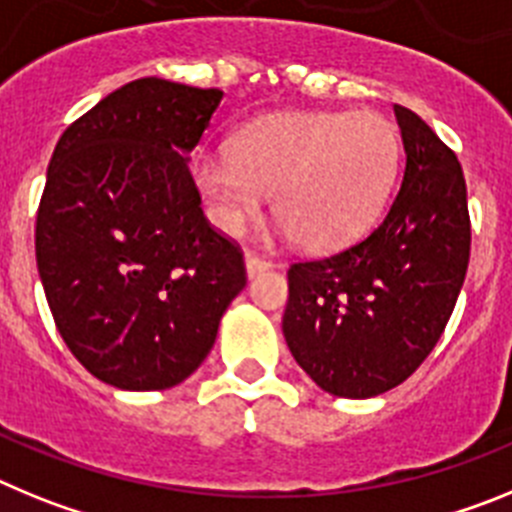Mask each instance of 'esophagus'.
I'll return each instance as SVG.
<instances>
[{
    "mask_svg": "<svg viewBox=\"0 0 512 512\" xmlns=\"http://www.w3.org/2000/svg\"><path fill=\"white\" fill-rule=\"evenodd\" d=\"M271 266V261H266L264 256H259V253L253 251H246V271L248 277H256V274H261V271H266Z\"/></svg>",
    "mask_w": 512,
    "mask_h": 512,
    "instance_id": "obj_1",
    "label": "esophagus"
}]
</instances>
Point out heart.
<instances>
[{
  "mask_svg": "<svg viewBox=\"0 0 512 512\" xmlns=\"http://www.w3.org/2000/svg\"><path fill=\"white\" fill-rule=\"evenodd\" d=\"M400 166V138L384 117L282 115L233 138V156L207 151L194 176L225 233H238L274 189V215L300 246L333 248L372 223Z\"/></svg>",
  "mask_w": 512,
  "mask_h": 512,
  "instance_id": "1",
  "label": "heart"
}]
</instances>
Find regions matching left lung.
<instances>
[{"instance_id":"1","label":"left lung","mask_w":512,"mask_h":512,"mask_svg":"<svg viewBox=\"0 0 512 512\" xmlns=\"http://www.w3.org/2000/svg\"><path fill=\"white\" fill-rule=\"evenodd\" d=\"M405 146L400 192L361 241L287 271L284 338L336 397L382 395L431 354L467 277L472 223L459 158L395 104Z\"/></svg>"}]
</instances>
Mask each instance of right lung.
I'll list each match as a JSON object with an SVG mask.
<instances>
[{"mask_svg": "<svg viewBox=\"0 0 512 512\" xmlns=\"http://www.w3.org/2000/svg\"><path fill=\"white\" fill-rule=\"evenodd\" d=\"M220 89L135 79L58 138L35 223L56 328L117 390H166L210 354L246 287L241 246L207 223L189 151Z\"/></svg>", "mask_w": 512, "mask_h": 512, "instance_id": "right-lung-1", "label": "right lung"}]
</instances>
